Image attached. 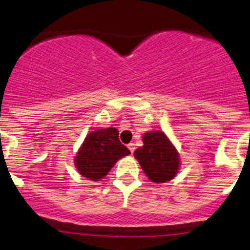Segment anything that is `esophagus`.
<instances>
[{
	"mask_svg": "<svg viewBox=\"0 0 250 250\" xmlns=\"http://www.w3.org/2000/svg\"><path fill=\"white\" fill-rule=\"evenodd\" d=\"M128 148H129V151L130 152H134V150H135V144L134 143H130V144H128Z\"/></svg>",
	"mask_w": 250,
	"mask_h": 250,
	"instance_id": "34e87169",
	"label": "esophagus"
}]
</instances>
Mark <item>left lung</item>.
I'll list each match as a JSON object with an SVG mask.
<instances>
[{
  "label": "left lung",
  "mask_w": 250,
  "mask_h": 250,
  "mask_svg": "<svg viewBox=\"0 0 250 250\" xmlns=\"http://www.w3.org/2000/svg\"><path fill=\"white\" fill-rule=\"evenodd\" d=\"M144 145L134 151L145 175L155 184H163L175 178L180 169V156L165 132L148 130L143 134Z\"/></svg>",
  "instance_id": "obj_1"
}]
</instances>
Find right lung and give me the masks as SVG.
<instances>
[{
    "instance_id": "right-lung-1",
    "label": "right lung",
    "mask_w": 250,
    "mask_h": 250,
    "mask_svg": "<svg viewBox=\"0 0 250 250\" xmlns=\"http://www.w3.org/2000/svg\"><path fill=\"white\" fill-rule=\"evenodd\" d=\"M130 155L121 144L116 128H102L88 133L75 156L77 172L89 180H102L118 160Z\"/></svg>"
}]
</instances>
